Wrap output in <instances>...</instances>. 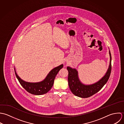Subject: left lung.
Returning a JSON list of instances; mask_svg holds the SVG:
<instances>
[{
	"label": "left lung",
	"mask_w": 124,
	"mask_h": 124,
	"mask_svg": "<svg viewBox=\"0 0 124 124\" xmlns=\"http://www.w3.org/2000/svg\"><path fill=\"white\" fill-rule=\"evenodd\" d=\"M109 54L110 56V65L107 72L99 81L92 85H85L82 84L78 79L77 70L69 67H67L69 71L68 82L69 87L75 95L83 98H88L96 93L103 87L108 80L111 72L112 57L110 51Z\"/></svg>",
	"instance_id": "8db88e82"
}]
</instances>
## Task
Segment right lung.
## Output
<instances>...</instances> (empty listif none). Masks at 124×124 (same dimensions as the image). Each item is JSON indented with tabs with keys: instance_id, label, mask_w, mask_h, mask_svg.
Wrapping results in <instances>:
<instances>
[{
	"instance_id": "right-lung-1",
	"label": "right lung",
	"mask_w": 124,
	"mask_h": 124,
	"mask_svg": "<svg viewBox=\"0 0 124 124\" xmlns=\"http://www.w3.org/2000/svg\"><path fill=\"white\" fill-rule=\"evenodd\" d=\"M63 67V65H61L53 69L43 81L37 83L25 82L21 79L17 74L16 71H15V73L21 85L26 91L34 95H42L46 93L51 90L53 86L56 75Z\"/></svg>"
}]
</instances>
